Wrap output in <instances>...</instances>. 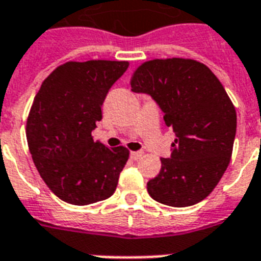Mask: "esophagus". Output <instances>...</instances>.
<instances>
[{
  "label": "esophagus",
  "mask_w": 261,
  "mask_h": 261,
  "mask_svg": "<svg viewBox=\"0 0 261 261\" xmlns=\"http://www.w3.org/2000/svg\"><path fill=\"white\" fill-rule=\"evenodd\" d=\"M143 151H136V152H130V158L133 159V161H137V159H140L141 156H143Z\"/></svg>",
  "instance_id": "obj_1"
}]
</instances>
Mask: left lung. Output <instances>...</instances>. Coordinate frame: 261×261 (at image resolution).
<instances>
[{
	"label": "left lung",
	"mask_w": 261,
	"mask_h": 261,
	"mask_svg": "<svg viewBox=\"0 0 261 261\" xmlns=\"http://www.w3.org/2000/svg\"><path fill=\"white\" fill-rule=\"evenodd\" d=\"M135 92L151 95L177 135L170 158L147 182L153 200L188 207L207 197L229 166L237 113L222 83L201 62L166 58L143 62L130 77Z\"/></svg>",
	"instance_id": "1"
}]
</instances>
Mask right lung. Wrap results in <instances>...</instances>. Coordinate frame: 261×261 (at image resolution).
<instances>
[{
    "label": "right lung",
    "instance_id": "add662e5",
    "mask_svg": "<svg viewBox=\"0 0 261 261\" xmlns=\"http://www.w3.org/2000/svg\"><path fill=\"white\" fill-rule=\"evenodd\" d=\"M128 61H69L44 79L27 120L28 148L44 184L60 199L87 205L110 197L128 162L125 147L109 148L91 132L102 120L110 87Z\"/></svg>",
    "mask_w": 261,
    "mask_h": 261
}]
</instances>
